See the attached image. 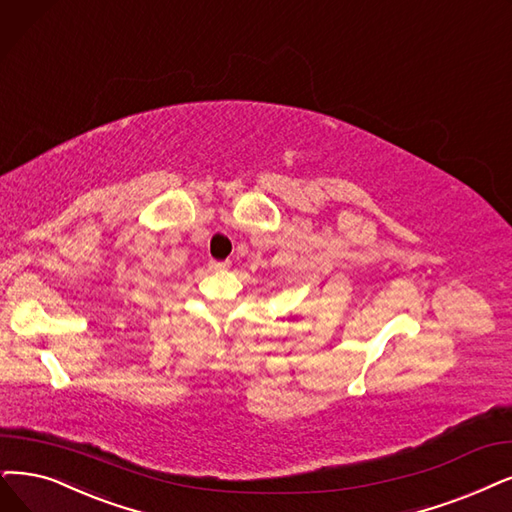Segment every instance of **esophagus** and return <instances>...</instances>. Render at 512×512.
Segmentation results:
<instances>
[{"instance_id": "obj_1", "label": "esophagus", "mask_w": 512, "mask_h": 512, "mask_svg": "<svg viewBox=\"0 0 512 512\" xmlns=\"http://www.w3.org/2000/svg\"><path fill=\"white\" fill-rule=\"evenodd\" d=\"M208 267H210V271H224L231 267V262L229 260H210Z\"/></svg>"}]
</instances>
